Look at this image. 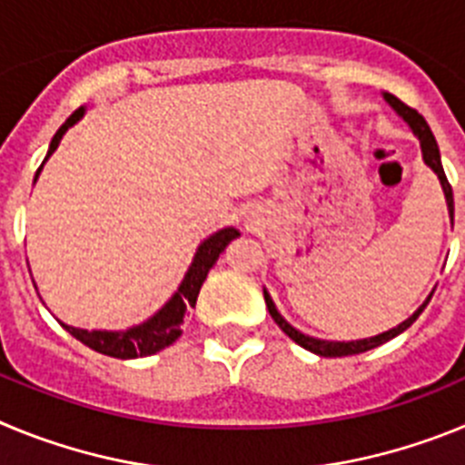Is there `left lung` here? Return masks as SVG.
<instances>
[{"instance_id":"1","label":"left lung","mask_w":465,"mask_h":465,"mask_svg":"<svg viewBox=\"0 0 465 465\" xmlns=\"http://www.w3.org/2000/svg\"><path fill=\"white\" fill-rule=\"evenodd\" d=\"M384 100L391 104V109L396 111L398 116L402 118V121L408 123L410 130L414 133V137L419 139V143H421V155H424V163L430 167V170L435 172V176L440 179V186H442V193H445V200H447V212H450V219L454 221V195H451V186L450 182H447L445 176V170H442V160H440V149H438V142H435L433 133H430L429 123L424 121V116L419 114L417 109H412V106L402 104L401 100H398L396 94H389L384 93ZM262 295H265V305H268V312L270 316L274 319V323H277L279 328H282L286 335H289L291 340H293L295 344H300V347H305L307 351H312V354H319V356H326V359H335V356H351V354H363V351H368V349H375L380 347V344L389 342L391 338H396V335H401L402 331H408L410 326H412L414 322H417V316L424 312V307L429 305L430 300V293L429 298L424 300V305L419 307L417 312H414L412 316H408L405 322L398 323L396 328H391V331L386 332H380V335H375V338H363V340H351V342H332V340H319V338H310V335H305V332L295 331L293 326H291L286 319H283L282 314L277 312V307H274L272 298H270V293L265 289H262Z\"/></svg>"}]
</instances>
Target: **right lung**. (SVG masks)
<instances>
[{"mask_svg": "<svg viewBox=\"0 0 465 465\" xmlns=\"http://www.w3.org/2000/svg\"><path fill=\"white\" fill-rule=\"evenodd\" d=\"M84 106L74 111L72 116L64 121V125L57 130L55 137L51 139V146H48L46 160L51 158L53 151L57 149V143H60L63 134L84 116ZM46 160H44V163H46ZM41 167L36 170V176H39ZM237 235H240V230L237 228H223L219 230V232L209 235L203 244L197 246L191 268L183 274L176 293L172 295L165 305L160 307L151 319H146V322L139 323V326L127 328V331H84V328H74L63 323V328L69 335H74V338L79 340V342H84L85 347L94 349V351H100V354L104 356H114V359H139V356H151L155 354V351H160V349L170 347V344L182 335L183 319H186L188 310L195 307L197 293L203 289L207 272L213 268V262L219 261L221 252L230 244V240H235Z\"/></svg>", "mask_w": 465, "mask_h": 465, "instance_id": "1", "label": "right lung"}]
</instances>
